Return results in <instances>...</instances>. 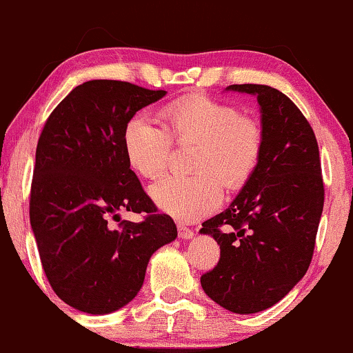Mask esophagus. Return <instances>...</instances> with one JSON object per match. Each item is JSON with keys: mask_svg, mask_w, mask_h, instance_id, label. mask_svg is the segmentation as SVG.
<instances>
[{"mask_svg": "<svg viewBox=\"0 0 353 353\" xmlns=\"http://www.w3.org/2000/svg\"><path fill=\"white\" fill-rule=\"evenodd\" d=\"M177 233H179V236L182 238V240H190V238H193V232L190 230V228L182 225V224L177 225Z\"/></svg>", "mask_w": 353, "mask_h": 353, "instance_id": "1", "label": "esophagus"}]
</instances>
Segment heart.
<instances>
[{
    "instance_id": "obj_1",
    "label": "heart",
    "mask_w": 353,
    "mask_h": 353,
    "mask_svg": "<svg viewBox=\"0 0 353 353\" xmlns=\"http://www.w3.org/2000/svg\"><path fill=\"white\" fill-rule=\"evenodd\" d=\"M166 128L143 115L128 121L123 143L129 165L143 177L161 174L170 165L172 141L200 143L193 158L195 174H171L150 187L161 211L182 222H195L221 205L224 183L240 190L251 181L264 150V131L235 105L208 96L182 97L163 108Z\"/></svg>"
}]
</instances>
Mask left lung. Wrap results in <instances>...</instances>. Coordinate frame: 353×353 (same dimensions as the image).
Masks as SVG:
<instances>
[{
  "label": "left lung",
  "mask_w": 353,
  "mask_h": 353,
  "mask_svg": "<svg viewBox=\"0 0 353 353\" xmlns=\"http://www.w3.org/2000/svg\"><path fill=\"white\" fill-rule=\"evenodd\" d=\"M261 107L264 150L251 181L200 233L221 246L214 269L201 275L212 301L233 314L262 312L305 275L323 212L325 188L314 129L294 102L264 84H232Z\"/></svg>",
  "instance_id": "left-lung-1"
}]
</instances>
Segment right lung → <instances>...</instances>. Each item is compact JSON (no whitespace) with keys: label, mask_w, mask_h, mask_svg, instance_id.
I'll return each instance as SVG.
<instances>
[{"label":"right lung","mask_w":353,"mask_h":353,"mask_svg":"<svg viewBox=\"0 0 353 353\" xmlns=\"http://www.w3.org/2000/svg\"><path fill=\"white\" fill-rule=\"evenodd\" d=\"M165 94L92 79L73 89L44 123L30 224L49 285L73 309L103 315L125 307L142 288L153 252L176 240L174 221L158 214L123 143L128 121ZM121 209L148 216L110 226Z\"/></svg>","instance_id":"add662e5"}]
</instances>
